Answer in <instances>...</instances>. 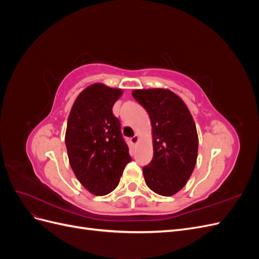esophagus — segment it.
<instances>
[{
    "label": "esophagus",
    "instance_id": "1",
    "mask_svg": "<svg viewBox=\"0 0 259 259\" xmlns=\"http://www.w3.org/2000/svg\"><path fill=\"white\" fill-rule=\"evenodd\" d=\"M138 140H139V136L136 134L135 136H133V137L131 138V143H132V144H135V145H136V144L138 143Z\"/></svg>",
    "mask_w": 259,
    "mask_h": 259
}]
</instances>
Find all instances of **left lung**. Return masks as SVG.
<instances>
[{"label":"left lung","mask_w":259,"mask_h":259,"mask_svg":"<svg viewBox=\"0 0 259 259\" xmlns=\"http://www.w3.org/2000/svg\"><path fill=\"white\" fill-rule=\"evenodd\" d=\"M132 95L150 117L153 158L143 167L150 189L170 197L183 189L197 163L199 139L186 104L169 90H135Z\"/></svg>","instance_id":"left-lung-1"}]
</instances>
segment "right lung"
Segmentation results:
<instances>
[{
    "label": "right lung",
    "mask_w": 259,
    "mask_h": 259,
    "mask_svg": "<svg viewBox=\"0 0 259 259\" xmlns=\"http://www.w3.org/2000/svg\"><path fill=\"white\" fill-rule=\"evenodd\" d=\"M121 96L120 89L90 85L76 97L68 117L65 139L70 165L79 182L95 195L113 191L132 161L120 121L112 113Z\"/></svg>",
    "instance_id": "right-lung-1"
}]
</instances>
